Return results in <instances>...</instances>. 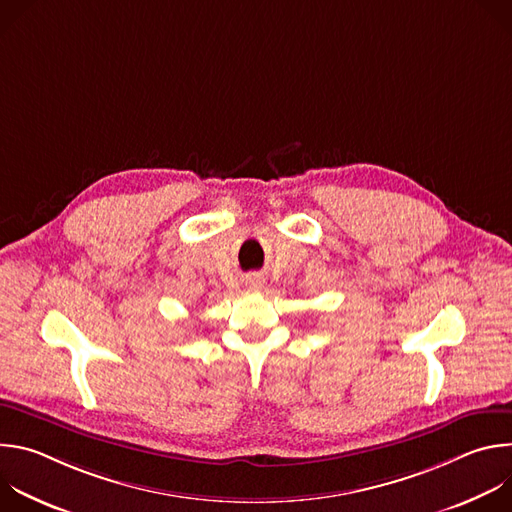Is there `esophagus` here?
<instances>
[{
    "label": "esophagus",
    "mask_w": 512,
    "mask_h": 512,
    "mask_svg": "<svg viewBox=\"0 0 512 512\" xmlns=\"http://www.w3.org/2000/svg\"><path fill=\"white\" fill-rule=\"evenodd\" d=\"M251 287H261V279H257V277H253V279H249L247 281Z\"/></svg>",
    "instance_id": "1"
}]
</instances>
